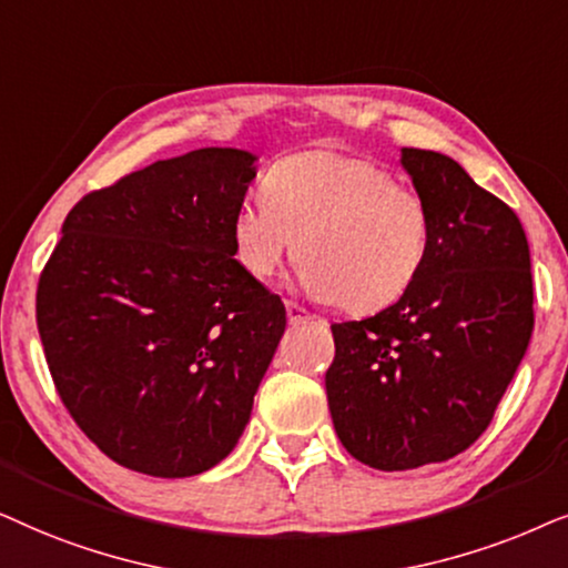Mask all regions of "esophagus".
Listing matches in <instances>:
<instances>
[{"label": "esophagus", "mask_w": 568, "mask_h": 568, "mask_svg": "<svg viewBox=\"0 0 568 568\" xmlns=\"http://www.w3.org/2000/svg\"><path fill=\"white\" fill-rule=\"evenodd\" d=\"M285 312H288V322H291V324H304V322H308V320H314V316L308 314L304 306L291 304V301H288V304H285Z\"/></svg>", "instance_id": "esophagus-1"}]
</instances>
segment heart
Listing matches in <instances>:
<instances>
[{
    "label": "heart",
    "instance_id": "obj_1",
    "mask_svg": "<svg viewBox=\"0 0 568 568\" xmlns=\"http://www.w3.org/2000/svg\"><path fill=\"white\" fill-rule=\"evenodd\" d=\"M231 241L254 280L275 275L298 248V288L308 298L335 301L347 314H374L418 283L434 217L426 200L397 186L384 165L306 150L270 165L262 202L233 213Z\"/></svg>",
    "mask_w": 568,
    "mask_h": 568
}]
</instances>
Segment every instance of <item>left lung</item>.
<instances>
[{"instance_id": "obj_1", "label": "left lung", "mask_w": 568, "mask_h": 568, "mask_svg": "<svg viewBox=\"0 0 568 568\" xmlns=\"http://www.w3.org/2000/svg\"><path fill=\"white\" fill-rule=\"evenodd\" d=\"M434 217L426 270L397 304L332 324L324 376L343 447L376 470L444 463L478 438L532 335L525 229L449 155L403 148Z\"/></svg>"}]
</instances>
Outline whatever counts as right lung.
<instances>
[{
	"label": "right lung",
	"instance_id": "obj_1",
	"mask_svg": "<svg viewBox=\"0 0 568 568\" xmlns=\"http://www.w3.org/2000/svg\"><path fill=\"white\" fill-rule=\"evenodd\" d=\"M256 155L202 148L82 196L38 280L51 379L90 442L130 470L189 478L225 459L285 332L233 260Z\"/></svg>",
	"mask_w": 568,
	"mask_h": 568
}]
</instances>
